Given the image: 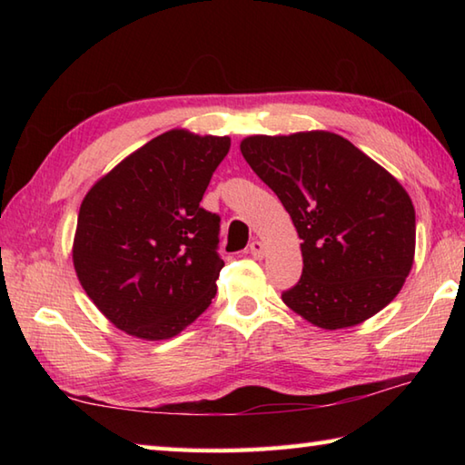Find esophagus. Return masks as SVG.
Masks as SVG:
<instances>
[{"instance_id": "1", "label": "esophagus", "mask_w": 465, "mask_h": 465, "mask_svg": "<svg viewBox=\"0 0 465 465\" xmlns=\"http://www.w3.org/2000/svg\"><path fill=\"white\" fill-rule=\"evenodd\" d=\"M255 260H262L263 258V243L262 242H258V240H253L252 243H250V250H248Z\"/></svg>"}]
</instances>
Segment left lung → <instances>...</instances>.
Here are the masks:
<instances>
[{"label":"left lung","instance_id":"left-lung-1","mask_svg":"<svg viewBox=\"0 0 465 465\" xmlns=\"http://www.w3.org/2000/svg\"><path fill=\"white\" fill-rule=\"evenodd\" d=\"M240 150L302 240V278L282 293L288 308L341 330L396 298L416 252V212L396 177L330 132L252 135Z\"/></svg>","mask_w":465,"mask_h":465}]
</instances>
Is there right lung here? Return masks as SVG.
<instances>
[{
    "mask_svg": "<svg viewBox=\"0 0 465 465\" xmlns=\"http://www.w3.org/2000/svg\"><path fill=\"white\" fill-rule=\"evenodd\" d=\"M230 145V137L165 132L84 197L75 273L120 330L142 340L173 338L215 298L222 220L200 202Z\"/></svg>",
    "mask_w": 465,
    "mask_h": 465,
    "instance_id": "1",
    "label": "right lung"
}]
</instances>
